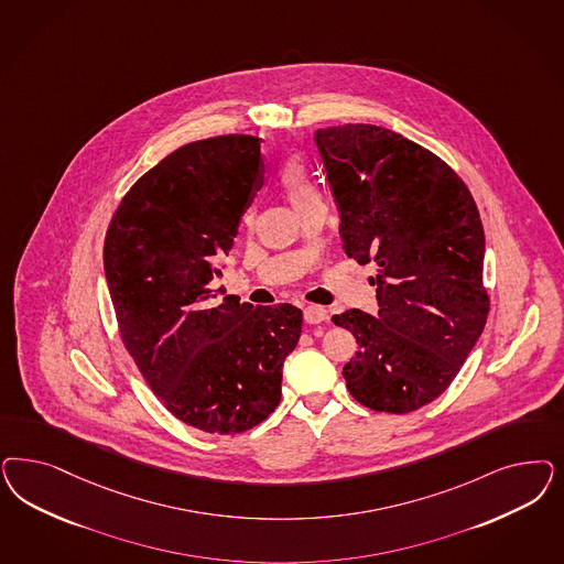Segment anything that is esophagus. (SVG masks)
Returning <instances> with one entry per match:
<instances>
[{"label": "esophagus", "instance_id": "obj_1", "mask_svg": "<svg viewBox=\"0 0 564 564\" xmlns=\"http://www.w3.org/2000/svg\"><path fill=\"white\" fill-rule=\"evenodd\" d=\"M303 317H305L307 324H322V322L327 319V311L324 307H319V305H307L303 310Z\"/></svg>", "mask_w": 564, "mask_h": 564}]
</instances>
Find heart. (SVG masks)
Returning <instances> with one entry per match:
<instances>
[{"label": "heart", "mask_w": 564, "mask_h": 564, "mask_svg": "<svg viewBox=\"0 0 564 564\" xmlns=\"http://www.w3.org/2000/svg\"><path fill=\"white\" fill-rule=\"evenodd\" d=\"M278 181L286 191L292 205L299 209L301 205L319 197V188L311 176L310 167L299 158H289L278 167Z\"/></svg>", "instance_id": "heart-1"}]
</instances>
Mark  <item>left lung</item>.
Returning a JSON list of instances; mask_svg holds the SVG:
<instances>
[{
    "label": "left lung",
    "instance_id": "obj_1",
    "mask_svg": "<svg viewBox=\"0 0 564 564\" xmlns=\"http://www.w3.org/2000/svg\"><path fill=\"white\" fill-rule=\"evenodd\" d=\"M348 257L376 263L378 313L348 310L336 326L359 352L345 365L352 399L411 413L455 380L490 311L486 237L465 182L432 151L371 124L315 130Z\"/></svg>",
    "mask_w": 564,
    "mask_h": 564
}]
</instances>
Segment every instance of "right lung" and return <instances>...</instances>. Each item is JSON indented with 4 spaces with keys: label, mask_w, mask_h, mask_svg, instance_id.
<instances>
[{
    "label": "right lung",
    "mask_w": 564,
    "mask_h": 564,
    "mask_svg": "<svg viewBox=\"0 0 564 564\" xmlns=\"http://www.w3.org/2000/svg\"><path fill=\"white\" fill-rule=\"evenodd\" d=\"M263 186L261 141L226 134L170 153L109 221L104 268L130 357L165 409L207 434L273 413L303 311L240 305L212 291L240 219Z\"/></svg>",
    "instance_id": "add662e5"
}]
</instances>
